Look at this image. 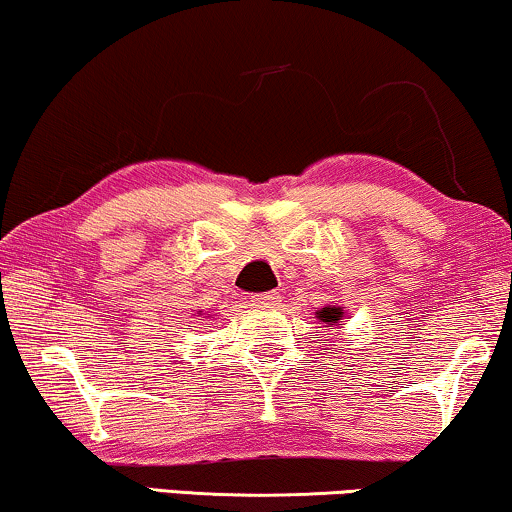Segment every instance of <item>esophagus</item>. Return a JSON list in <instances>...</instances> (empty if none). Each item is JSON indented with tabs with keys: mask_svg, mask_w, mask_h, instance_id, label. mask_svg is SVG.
Segmentation results:
<instances>
[{
	"mask_svg": "<svg viewBox=\"0 0 512 512\" xmlns=\"http://www.w3.org/2000/svg\"><path fill=\"white\" fill-rule=\"evenodd\" d=\"M279 300H282V296H279L277 291H265V293H254V296L249 298V303L256 307H275L279 305Z\"/></svg>",
	"mask_w": 512,
	"mask_h": 512,
	"instance_id": "1",
	"label": "esophagus"
}]
</instances>
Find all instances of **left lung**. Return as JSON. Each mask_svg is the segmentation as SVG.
Instances as JSON below:
<instances>
[{"instance_id":"left-lung-1","label":"left lung","mask_w":512,"mask_h":512,"mask_svg":"<svg viewBox=\"0 0 512 512\" xmlns=\"http://www.w3.org/2000/svg\"><path fill=\"white\" fill-rule=\"evenodd\" d=\"M314 314H317V319L319 321H324V324L326 326H345V324H342V319H345L347 317V314H345V310H342V307L340 305H326V307H319V310L317 312H314Z\"/></svg>"}]
</instances>
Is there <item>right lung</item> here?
Here are the masks:
<instances>
[{"label": "right lung", "mask_w": 512, "mask_h": 512, "mask_svg": "<svg viewBox=\"0 0 512 512\" xmlns=\"http://www.w3.org/2000/svg\"><path fill=\"white\" fill-rule=\"evenodd\" d=\"M200 314H202V310H200V312H198V317H200Z\"/></svg>", "instance_id": "add662e5"}]
</instances>
